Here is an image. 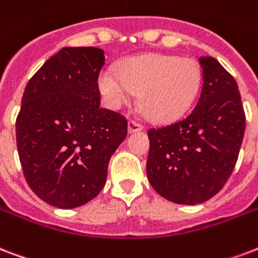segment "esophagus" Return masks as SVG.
Masks as SVG:
<instances>
[{"instance_id": "34e87169", "label": "esophagus", "mask_w": 258, "mask_h": 258, "mask_svg": "<svg viewBox=\"0 0 258 258\" xmlns=\"http://www.w3.org/2000/svg\"><path fill=\"white\" fill-rule=\"evenodd\" d=\"M143 127L141 124H138L137 121L130 120L128 121V133L134 134V133H139V131H142Z\"/></svg>"}]
</instances>
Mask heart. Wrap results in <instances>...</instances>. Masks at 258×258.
Segmentation results:
<instances>
[{
    "instance_id": "obj_1",
    "label": "heart",
    "mask_w": 258,
    "mask_h": 258,
    "mask_svg": "<svg viewBox=\"0 0 258 258\" xmlns=\"http://www.w3.org/2000/svg\"><path fill=\"white\" fill-rule=\"evenodd\" d=\"M200 86V69L194 59L176 55L145 54L124 59L117 73L105 69L98 89L113 109H119L138 92V105L153 121L178 119L194 103Z\"/></svg>"
}]
</instances>
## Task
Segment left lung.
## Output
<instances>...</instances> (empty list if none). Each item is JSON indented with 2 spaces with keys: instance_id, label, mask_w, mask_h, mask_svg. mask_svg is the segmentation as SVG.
<instances>
[{
  "instance_id": "left-lung-1",
  "label": "left lung",
  "mask_w": 258,
  "mask_h": 258,
  "mask_svg": "<svg viewBox=\"0 0 258 258\" xmlns=\"http://www.w3.org/2000/svg\"><path fill=\"white\" fill-rule=\"evenodd\" d=\"M203 85L190 113L149 130L147 178L169 202L195 206L211 199L233 172L245 134L238 85L215 58L199 59Z\"/></svg>"
}]
</instances>
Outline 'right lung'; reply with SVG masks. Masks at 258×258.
I'll use <instances>...</instances> for the list:
<instances>
[{
  "mask_svg": "<svg viewBox=\"0 0 258 258\" xmlns=\"http://www.w3.org/2000/svg\"><path fill=\"white\" fill-rule=\"evenodd\" d=\"M104 50L64 47L25 86L16 120L20 162L29 188L50 206L76 208L105 185L127 120L101 108L98 74Z\"/></svg>",
  "mask_w": 258,
  "mask_h": 258,
  "instance_id": "add662e5",
  "label": "right lung"
}]
</instances>
